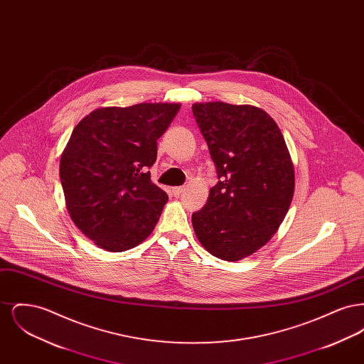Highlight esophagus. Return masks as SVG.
<instances>
[{"instance_id":"1","label":"esophagus","mask_w":364,"mask_h":364,"mask_svg":"<svg viewBox=\"0 0 364 364\" xmlns=\"http://www.w3.org/2000/svg\"><path fill=\"white\" fill-rule=\"evenodd\" d=\"M183 192H184V187H173L172 188V193L174 196H180Z\"/></svg>"}]
</instances>
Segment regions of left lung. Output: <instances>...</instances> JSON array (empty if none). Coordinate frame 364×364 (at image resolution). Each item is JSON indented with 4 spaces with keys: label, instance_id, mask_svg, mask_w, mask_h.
Wrapping results in <instances>:
<instances>
[{
    "label": "left lung",
    "instance_id": "left-lung-1",
    "mask_svg": "<svg viewBox=\"0 0 364 364\" xmlns=\"http://www.w3.org/2000/svg\"><path fill=\"white\" fill-rule=\"evenodd\" d=\"M218 183L192 214L196 237L223 260L242 259L272 239L294 191V171L276 122L251 105H192Z\"/></svg>",
    "mask_w": 364,
    "mask_h": 364
}]
</instances>
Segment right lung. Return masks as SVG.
Returning <instances> with one entry per match:
<instances>
[{
	"label": "right lung",
	"instance_id": "obj_1",
	"mask_svg": "<svg viewBox=\"0 0 364 364\" xmlns=\"http://www.w3.org/2000/svg\"><path fill=\"white\" fill-rule=\"evenodd\" d=\"M180 104L100 107L79 122L60 161V178L72 221L110 252L144 242L168 202L151 181L156 140Z\"/></svg>",
	"mask_w": 364,
	"mask_h": 364
}]
</instances>
